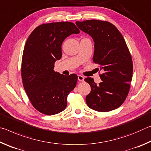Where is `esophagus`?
Returning a JSON list of instances; mask_svg holds the SVG:
<instances>
[{
    "label": "esophagus",
    "instance_id": "obj_1",
    "mask_svg": "<svg viewBox=\"0 0 151 151\" xmlns=\"http://www.w3.org/2000/svg\"><path fill=\"white\" fill-rule=\"evenodd\" d=\"M78 80L81 82H83V81H84V80H85V77H84L83 76L79 75H78Z\"/></svg>",
    "mask_w": 151,
    "mask_h": 151
}]
</instances>
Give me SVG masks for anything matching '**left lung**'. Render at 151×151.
Returning a JSON list of instances; mask_svg holds the SVG:
<instances>
[{
	"label": "left lung",
	"instance_id": "8db88e82",
	"mask_svg": "<svg viewBox=\"0 0 151 151\" xmlns=\"http://www.w3.org/2000/svg\"><path fill=\"white\" fill-rule=\"evenodd\" d=\"M76 24L93 39V60L103 72L99 75L103 81L99 85L93 78L85 79L91 87V93L86 96V104L99 112L119 108L129 93L133 70L131 55L123 37L108 21L87 20L76 21Z\"/></svg>",
	"mask_w": 151,
	"mask_h": 151
}]
</instances>
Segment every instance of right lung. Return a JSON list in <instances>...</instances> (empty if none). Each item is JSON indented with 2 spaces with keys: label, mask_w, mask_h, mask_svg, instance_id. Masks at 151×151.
Listing matches in <instances>:
<instances>
[{
  "label": "right lung",
  "mask_w": 151,
  "mask_h": 151,
  "mask_svg": "<svg viewBox=\"0 0 151 151\" xmlns=\"http://www.w3.org/2000/svg\"><path fill=\"white\" fill-rule=\"evenodd\" d=\"M79 32L73 22H51L38 26L28 38L22 58V84L32 106L42 114H58L67 106L78 76L55 72V63L62 57L64 40Z\"/></svg>",
  "instance_id": "1"
}]
</instances>
